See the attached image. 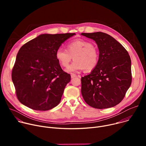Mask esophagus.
I'll list each match as a JSON object with an SVG mask.
<instances>
[{
	"instance_id": "obj_1",
	"label": "esophagus",
	"mask_w": 146,
	"mask_h": 146,
	"mask_svg": "<svg viewBox=\"0 0 146 146\" xmlns=\"http://www.w3.org/2000/svg\"><path fill=\"white\" fill-rule=\"evenodd\" d=\"M70 76H71V78H74V77H76L77 76L75 74H73V73H72V74H70Z\"/></svg>"
}]
</instances>
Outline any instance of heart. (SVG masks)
<instances>
[{
  "label": "heart",
  "instance_id": "obj_1",
  "mask_svg": "<svg viewBox=\"0 0 146 146\" xmlns=\"http://www.w3.org/2000/svg\"><path fill=\"white\" fill-rule=\"evenodd\" d=\"M67 50L59 48L55 52V57L59 64L64 68L68 66L73 58V63L67 68L69 73L77 72L84 69L89 72L98 65L99 55L98 48L89 41L78 39L70 42L67 45Z\"/></svg>",
  "mask_w": 146,
  "mask_h": 146
}]
</instances>
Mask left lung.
Instances as JSON below:
<instances>
[{
	"instance_id": "left-lung-1",
	"label": "left lung",
	"mask_w": 146,
	"mask_h": 146,
	"mask_svg": "<svg viewBox=\"0 0 146 146\" xmlns=\"http://www.w3.org/2000/svg\"><path fill=\"white\" fill-rule=\"evenodd\" d=\"M94 40L99 51L96 67L81 77V94L88 105L102 109L114 107L125 96L132 82L131 60L114 38L101 32L82 33Z\"/></svg>"
}]
</instances>
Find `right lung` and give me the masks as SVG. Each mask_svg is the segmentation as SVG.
Returning a JSON list of instances; mask_svg holds the SVG:
<instances>
[{
  "mask_svg": "<svg viewBox=\"0 0 146 146\" xmlns=\"http://www.w3.org/2000/svg\"><path fill=\"white\" fill-rule=\"evenodd\" d=\"M76 33L43 34L19 49L11 78L18 100L35 110L46 111L60 102L70 75L55 57L58 48Z\"/></svg>",
  "mask_w": 146,
  "mask_h": 146,
  "instance_id": "right-lung-1",
  "label": "right lung"
}]
</instances>
